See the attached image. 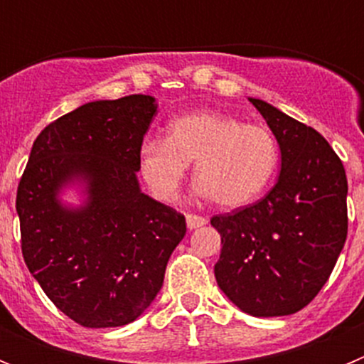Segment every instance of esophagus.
<instances>
[{"label":"esophagus","instance_id":"obj_1","mask_svg":"<svg viewBox=\"0 0 364 364\" xmlns=\"http://www.w3.org/2000/svg\"><path fill=\"white\" fill-rule=\"evenodd\" d=\"M186 222H188V228L189 230H197V228L204 226L205 218L200 217V215H195V213H188L186 215Z\"/></svg>","mask_w":364,"mask_h":364}]
</instances>
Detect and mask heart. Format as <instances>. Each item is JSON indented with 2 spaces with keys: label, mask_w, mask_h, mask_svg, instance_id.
Segmentation results:
<instances>
[{
  "label": "heart",
  "mask_w": 364,
  "mask_h": 364,
  "mask_svg": "<svg viewBox=\"0 0 364 364\" xmlns=\"http://www.w3.org/2000/svg\"><path fill=\"white\" fill-rule=\"evenodd\" d=\"M189 162H195L198 193L222 208H242L273 182L281 149L268 127L217 111L182 114L167 124L166 138H149L140 147L144 178L166 202L178 197Z\"/></svg>",
  "instance_id": "b5f03b06"
}]
</instances>
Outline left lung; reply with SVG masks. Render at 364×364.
I'll return each mask as SVG.
<instances>
[{
    "mask_svg": "<svg viewBox=\"0 0 364 364\" xmlns=\"http://www.w3.org/2000/svg\"><path fill=\"white\" fill-rule=\"evenodd\" d=\"M281 147V175L262 200L215 215L220 290L255 317L290 315L328 281L348 233L343 162L314 127L250 98Z\"/></svg>",
    "mask_w": 364,
    "mask_h": 364,
    "instance_id": "1",
    "label": "left lung"
}]
</instances>
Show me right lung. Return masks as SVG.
<instances>
[{
  "label": "right lung",
  "instance_id": "add662e5",
  "mask_svg": "<svg viewBox=\"0 0 364 364\" xmlns=\"http://www.w3.org/2000/svg\"><path fill=\"white\" fill-rule=\"evenodd\" d=\"M156 114L153 96L98 100L38 134L16 195L21 253L54 306L87 328L133 323L162 288L186 217L144 195L140 147ZM86 184L70 210L57 193Z\"/></svg>",
  "mask_w": 364,
  "mask_h": 364
}]
</instances>
